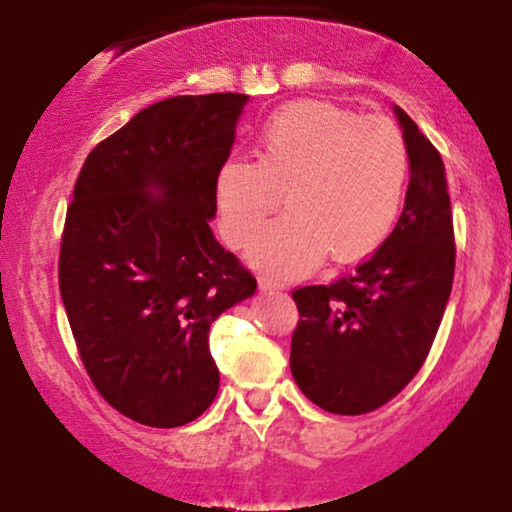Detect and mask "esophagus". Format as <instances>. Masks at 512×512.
<instances>
[{"label": "esophagus", "mask_w": 512, "mask_h": 512, "mask_svg": "<svg viewBox=\"0 0 512 512\" xmlns=\"http://www.w3.org/2000/svg\"><path fill=\"white\" fill-rule=\"evenodd\" d=\"M257 284H260V291H264V293H272V291L284 289V284H281V281L272 279V276H260V281H257Z\"/></svg>", "instance_id": "esophagus-1"}]
</instances>
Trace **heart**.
Listing matches in <instances>:
<instances>
[{
	"instance_id": "1",
	"label": "heart",
	"mask_w": 512,
	"mask_h": 512,
	"mask_svg": "<svg viewBox=\"0 0 512 512\" xmlns=\"http://www.w3.org/2000/svg\"><path fill=\"white\" fill-rule=\"evenodd\" d=\"M257 161L228 158L214 182L223 236L250 245L278 206L290 209L255 241L248 260L274 276H303L322 257L351 262L385 243L402 211L409 149L383 117L298 101L264 122Z\"/></svg>"
}]
</instances>
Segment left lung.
<instances>
[{"label": "left lung", "instance_id": "1", "mask_svg": "<svg viewBox=\"0 0 512 512\" xmlns=\"http://www.w3.org/2000/svg\"><path fill=\"white\" fill-rule=\"evenodd\" d=\"M409 187L395 231L356 272L293 291L291 373L310 402L356 416L383 407L424 366L448 305L455 236L443 158L395 105Z\"/></svg>", "mask_w": 512, "mask_h": 512}]
</instances>
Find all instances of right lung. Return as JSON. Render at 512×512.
<instances>
[{
    "label": "right lung",
    "instance_id": "obj_1",
    "mask_svg": "<svg viewBox=\"0 0 512 512\" xmlns=\"http://www.w3.org/2000/svg\"><path fill=\"white\" fill-rule=\"evenodd\" d=\"M245 93L175 96L86 158L67 209L60 293L86 373L132 421L175 428L219 392L209 327L257 281L211 233L214 182Z\"/></svg>",
    "mask_w": 512,
    "mask_h": 512
}]
</instances>
